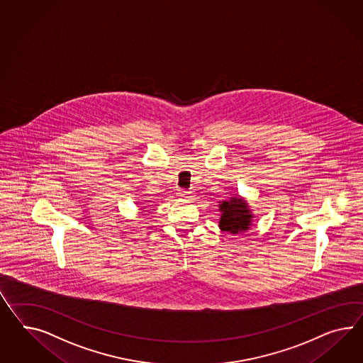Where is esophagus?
I'll return each mask as SVG.
<instances>
[{"instance_id": "1", "label": "esophagus", "mask_w": 363, "mask_h": 363, "mask_svg": "<svg viewBox=\"0 0 363 363\" xmlns=\"http://www.w3.org/2000/svg\"><path fill=\"white\" fill-rule=\"evenodd\" d=\"M178 194H179V196H181L182 199H185V201H190V199H193V193H191V191L181 190Z\"/></svg>"}]
</instances>
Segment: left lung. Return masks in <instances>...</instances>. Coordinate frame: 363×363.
I'll list each match as a JSON object with an SVG mask.
<instances>
[{
	"mask_svg": "<svg viewBox=\"0 0 363 363\" xmlns=\"http://www.w3.org/2000/svg\"><path fill=\"white\" fill-rule=\"evenodd\" d=\"M219 228L231 234L245 231L252 225V213L243 198L231 196L228 201L219 202Z\"/></svg>",
	"mask_w": 363,
	"mask_h": 363,
	"instance_id": "left-lung-1",
	"label": "left lung"
}]
</instances>
